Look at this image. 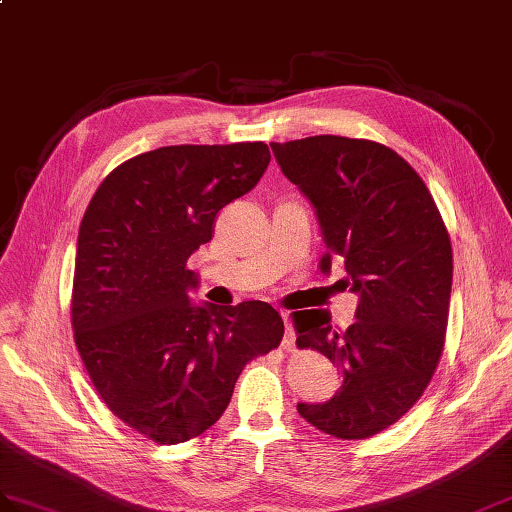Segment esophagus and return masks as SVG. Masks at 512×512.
<instances>
[{
	"label": "esophagus",
	"mask_w": 512,
	"mask_h": 512,
	"mask_svg": "<svg viewBox=\"0 0 512 512\" xmlns=\"http://www.w3.org/2000/svg\"><path fill=\"white\" fill-rule=\"evenodd\" d=\"M281 316H283V323H285V336H283L281 347H283L285 351H294V349H296V331H294V327H292V323H290L288 312H281Z\"/></svg>",
	"instance_id": "obj_1"
}]
</instances>
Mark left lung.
<instances>
[{"instance_id":"left-lung-1","label":"left lung","mask_w":512,"mask_h":512,"mask_svg":"<svg viewBox=\"0 0 512 512\" xmlns=\"http://www.w3.org/2000/svg\"><path fill=\"white\" fill-rule=\"evenodd\" d=\"M270 148L316 209L320 270L340 259L360 296L344 331L323 310L294 312L296 344L342 371L334 397L296 408L344 441L375 436L419 401L441 360L454 275L445 222L412 165L377 141L316 135Z\"/></svg>"}]
</instances>
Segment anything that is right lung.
I'll return each mask as SVG.
<instances>
[{
  "label": "right lung",
  "mask_w": 512,
  "mask_h": 512,
  "mask_svg": "<svg viewBox=\"0 0 512 512\" xmlns=\"http://www.w3.org/2000/svg\"><path fill=\"white\" fill-rule=\"evenodd\" d=\"M268 163L264 141L137 154L104 178L80 222L78 353L106 408L159 445L209 430L242 368L283 338L279 312L264 301L216 307L187 294L198 285L189 255Z\"/></svg>",
  "instance_id": "obj_1"
}]
</instances>
